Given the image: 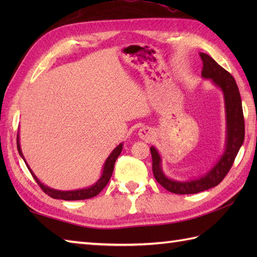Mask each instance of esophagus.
<instances>
[{
	"label": "esophagus",
	"mask_w": 257,
	"mask_h": 257,
	"mask_svg": "<svg viewBox=\"0 0 257 257\" xmlns=\"http://www.w3.org/2000/svg\"><path fill=\"white\" fill-rule=\"evenodd\" d=\"M138 136L140 139H143L145 141H150V140H152V138L155 137V132L150 127H147V125H145V127L139 129Z\"/></svg>",
	"instance_id": "34e87169"
}]
</instances>
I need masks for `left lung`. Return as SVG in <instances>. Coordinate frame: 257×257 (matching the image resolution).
I'll list each match as a JSON object with an SVG mask.
<instances>
[{
  "label": "left lung",
  "mask_w": 257,
  "mask_h": 257,
  "mask_svg": "<svg viewBox=\"0 0 257 257\" xmlns=\"http://www.w3.org/2000/svg\"><path fill=\"white\" fill-rule=\"evenodd\" d=\"M203 67L201 76L210 79L223 94L225 109V145L224 151L216 162L201 177L190 180H176L169 178L162 169V158L156 147L151 146L152 172L156 180L163 188L176 194H194L216 187L233 165L238 150L244 143V117L242 100L238 87L233 76L221 67L214 59L204 53H200Z\"/></svg>",
  "instance_id": "8db88e82"
}]
</instances>
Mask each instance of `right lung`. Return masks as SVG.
<instances>
[{"mask_svg": "<svg viewBox=\"0 0 257 257\" xmlns=\"http://www.w3.org/2000/svg\"><path fill=\"white\" fill-rule=\"evenodd\" d=\"M18 150H19V154L21 156L22 159L24 160L25 165L29 169L31 174L33 176V178L35 179V181L37 182V184L40 185L42 188V190L44 191L46 194H48L50 196L54 199H59V200H65V201H76V200H86V199H90V198H94L97 194H99L100 191L106 187L108 184L109 180L111 178V174L113 171V167H114V162H116L117 158L119 157V155L121 154V150H122V146L123 143L119 144L116 148H114L111 154L108 156V158L106 159L105 163H103V167H102V171L100 174V178L97 180V181L90 185V187H87V188H83V189H77V190H69V191H62V190H56V189H53L47 187L46 184L42 183L41 180L38 179L35 173L33 172L32 169L30 168L29 163L25 160V158L23 156V152H22V148H21V143H20V133H18Z\"/></svg>", "mask_w": 257, "mask_h": 257, "instance_id": "right-lung-1", "label": "right lung"}]
</instances>
